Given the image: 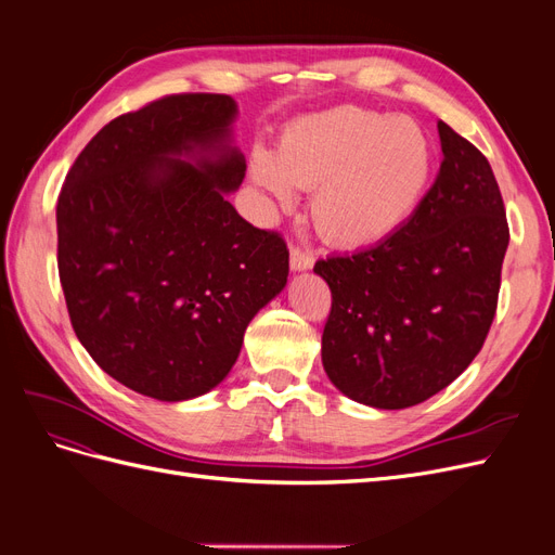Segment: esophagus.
<instances>
[{"label":"esophagus","instance_id":"34e87169","mask_svg":"<svg viewBox=\"0 0 555 555\" xmlns=\"http://www.w3.org/2000/svg\"><path fill=\"white\" fill-rule=\"evenodd\" d=\"M289 263H292L294 271H308V268L314 266V257L310 255V251H306L304 247L292 245V249H289Z\"/></svg>","mask_w":555,"mask_h":555}]
</instances>
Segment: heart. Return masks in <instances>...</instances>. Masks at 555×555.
<instances>
[{
	"label": "heart",
	"instance_id": "obj_1",
	"mask_svg": "<svg viewBox=\"0 0 555 555\" xmlns=\"http://www.w3.org/2000/svg\"><path fill=\"white\" fill-rule=\"evenodd\" d=\"M251 178L278 204L312 190L317 231L335 245L363 247L393 233L422 201L433 169L426 131L408 117L338 106L300 117L275 155L257 147Z\"/></svg>",
	"mask_w": 555,
	"mask_h": 555
}]
</instances>
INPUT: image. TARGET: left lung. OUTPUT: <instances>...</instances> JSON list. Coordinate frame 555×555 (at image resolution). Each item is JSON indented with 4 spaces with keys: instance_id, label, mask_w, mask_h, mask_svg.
<instances>
[{
    "instance_id": "left-lung-1",
    "label": "left lung",
    "mask_w": 555,
    "mask_h": 555,
    "mask_svg": "<svg viewBox=\"0 0 555 555\" xmlns=\"http://www.w3.org/2000/svg\"><path fill=\"white\" fill-rule=\"evenodd\" d=\"M442 164L410 220L377 245L314 263L331 289L328 379L363 405L402 410L456 379L498 310L507 212L479 150L438 122Z\"/></svg>"
}]
</instances>
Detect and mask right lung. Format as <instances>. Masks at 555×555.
<instances>
[{
  "label": "right lung",
  "instance_id": "1",
  "mask_svg": "<svg viewBox=\"0 0 555 555\" xmlns=\"http://www.w3.org/2000/svg\"><path fill=\"white\" fill-rule=\"evenodd\" d=\"M233 117L229 94L206 92L115 117L57 198V271L78 340L104 373L157 400L220 384L251 317L287 284V243L227 201L245 178Z\"/></svg>",
  "mask_w": 555,
  "mask_h": 555
}]
</instances>
